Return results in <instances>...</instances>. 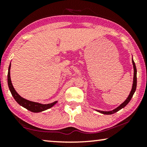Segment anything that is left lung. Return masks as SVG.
I'll return each instance as SVG.
<instances>
[{"label": "left lung", "instance_id": "obj_1", "mask_svg": "<svg viewBox=\"0 0 147 147\" xmlns=\"http://www.w3.org/2000/svg\"><path fill=\"white\" fill-rule=\"evenodd\" d=\"M132 65H133V69H134L133 83H132L131 91H130L129 95H128L127 98H126V99L125 100V101H124V102H122V103L120 104V106H118L117 108H115V109L110 110V111H102V110H96V111L100 112V113H101V114H112L116 113V112H117L118 111H119L120 110H121L122 108L125 107V106L127 105L128 103H129V102L130 101V100H131V98H132V96H133V95H134V92H135V91H136V84H137V80H136V72H137V71H136V65H135V63H134V61L133 60V58L132 59Z\"/></svg>", "mask_w": 147, "mask_h": 147}]
</instances>
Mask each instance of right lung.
I'll return each instance as SVG.
<instances>
[{"instance_id":"add662e5","label":"right lung","mask_w":147,"mask_h":147,"mask_svg":"<svg viewBox=\"0 0 147 147\" xmlns=\"http://www.w3.org/2000/svg\"><path fill=\"white\" fill-rule=\"evenodd\" d=\"M11 64L10 63L9 70H8V86H9V88L10 90V92L12 94V96H13L14 99L15 100V101L19 104L20 106H23V108H26L29 111L32 112H41L45 110L49 109V108L53 107L55 104L57 103L58 101H55L52 103L47 104H43L39 102H32L30 100H26L23 97H21L19 94L16 92V90L14 88L13 84H12L11 80V75H10V70H11Z\"/></svg>"}]
</instances>
